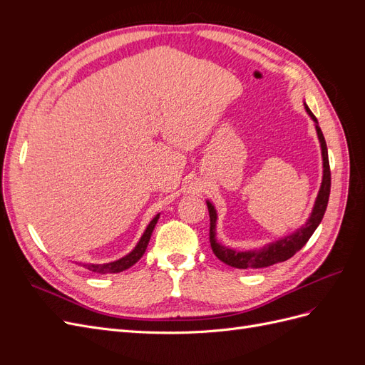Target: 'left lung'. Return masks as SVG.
Returning a JSON list of instances; mask_svg holds the SVG:
<instances>
[{
  "label": "left lung",
  "instance_id": "obj_1",
  "mask_svg": "<svg viewBox=\"0 0 365 365\" xmlns=\"http://www.w3.org/2000/svg\"><path fill=\"white\" fill-rule=\"evenodd\" d=\"M306 113L311 115V118L315 121V129L318 134L319 145H322V157H323V181L322 187H319L318 196L315 200L312 213L309 216L307 222L295 230L292 235L284 236L283 239H279L272 242L269 245H264L259 250H248V251H237L233 248L224 247L220 242L216 239V220H217V213L213 204L207 201L208 207V215H210V245H212V250L215 252V256L230 267L239 268V269H257V268H267L271 267L274 263L284 262L291 259L297 251H300L306 242L311 239L314 235V231L317 227L322 222V219L324 216V212L327 208L329 202V195H330V168H329V155H327V146H326V140L322 132V128L318 126V121L315 115L312 114L311 109L307 108L304 103Z\"/></svg>",
  "mask_w": 365,
  "mask_h": 365
}]
</instances>
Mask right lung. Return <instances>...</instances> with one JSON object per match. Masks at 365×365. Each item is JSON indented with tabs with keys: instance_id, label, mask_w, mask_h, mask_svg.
Instances as JSON below:
<instances>
[{
	"instance_id": "right-lung-1",
	"label": "right lung",
	"mask_w": 365,
	"mask_h": 365,
	"mask_svg": "<svg viewBox=\"0 0 365 365\" xmlns=\"http://www.w3.org/2000/svg\"><path fill=\"white\" fill-rule=\"evenodd\" d=\"M158 219H160V215H157L155 217L150 220L148 228L145 230V233H143L141 239L138 240V244L135 245L134 250H132L128 254V256L121 257V259H118L115 262H111V263H103V264H93V263H83L82 264L81 263V264H82L83 268L90 269L93 272H98V274H106V272L115 274V272H121V271L130 268L132 264H135L143 257V254H145V251L148 248V244H149V240H150V236H152V231H153V228H155Z\"/></svg>"
}]
</instances>
